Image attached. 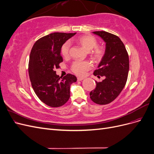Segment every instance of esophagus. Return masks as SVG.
Segmentation results:
<instances>
[{
    "instance_id": "obj_1",
    "label": "esophagus",
    "mask_w": 154,
    "mask_h": 154,
    "mask_svg": "<svg viewBox=\"0 0 154 154\" xmlns=\"http://www.w3.org/2000/svg\"><path fill=\"white\" fill-rule=\"evenodd\" d=\"M83 80V78H81V77L77 78V80H78V81H82V80Z\"/></svg>"
}]
</instances>
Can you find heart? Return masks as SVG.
<instances>
[{"mask_svg":"<svg viewBox=\"0 0 154 154\" xmlns=\"http://www.w3.org/2000/svg\"><path fill=\"white\" fill-rule=\"evenodd\" d=\"M75 41L80 44L85 50L89 51L91 58L96 62H100L102 61L105 55V49L103 47L97 46V42L94 36L89 35H83L77 37ZM71 44L69 42H65L61 48V54L63 57H67L69 54ZM92 66L91 62L89 61H80L76 60L72 66V71L78 76H83L87 71L91 69Z\"/></svg>","mask_w":154,"mask_h":154,"instance_id":"b5f03b06","label":"heart"}]
</instances>
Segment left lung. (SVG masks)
<instances>
[{
    "label": "left lung",
    "mask_w": 154,
    "mask_h": 154,
    "mask_svg": "<svg viewBox=\"0 0 154 154\" xmlns=\"http://www.w3.org/2000/svg\"><path fill=\"white\" fill-rule=\"evenodd\" d=\"M106 43L105 55L100 62L94 75L98 78L95 89L90 92L91 100L98 105L109 104L113 101L123 89L129 71V58L125 46L118 36L106 31H94Z\"/></svg>",
    "instance_id": "obj_1"
}]
</instances>
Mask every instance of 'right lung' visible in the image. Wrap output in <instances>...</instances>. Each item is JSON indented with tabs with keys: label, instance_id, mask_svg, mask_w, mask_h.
Returning a JSON list of instances; mask_svg holds the SVG:
<instances>
[{
	"label": "right lung",
	"instance_id": "right-lung-1",
	"mask_svg": "<svg viewBox=\"0 0 154 154\" xmlns=\"http://www.w3.org/2000/svg\"><path fill=\"white\" fill-rule=\"evenodd\" d=\"M75 34L51 33L37 40L31 49L28 67L31 85L38 98L49 106L66 103L70 97V85L77 80L71 74L61 78L54 71L63 62L62 45Z\"/></svg>",
	"mask_w": 154,
	"mask_h": 154
}]
</instances>
